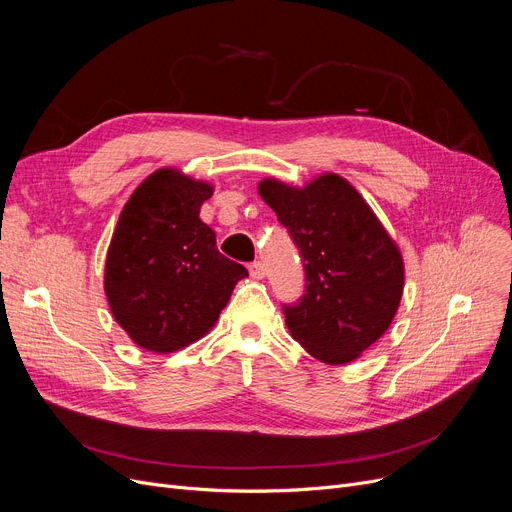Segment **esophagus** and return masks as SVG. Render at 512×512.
Instances as JSON below:
<instances>
[{"mask_svg":"<svg viewBox=\"0 0 512 512\" xmlns=\"http://www.w3.org/2000/svg\"><path fill=\"white\" fill-rule=\"evenodd\" d=\"M249 274H251V278L261 280V278L265 276V267H263V263H261V261H253V263L249 265Z\"/></svg>","mask_w":512,"mask_h":512,"instance_id":"1","label":"esophagus"}]
</instances>
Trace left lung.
Segmentation results:
<instances>
[{
    "label": "left lung",
    "mask_w": 512,
    "mask_h": 512,
    "mask_svg": "<svg viewBox=\"0 0 512 512\" xmlns=\"http://www.w3.org/2000/svg\"><path fill=\"white\" fill-rule=\"evenodd\" d=\"M305 263V294L284 307L290 336L326 365L361 357L390 328L405 288V261L357 188L326 172L305 186L257 184Z\"/></svg>",
    "instance_id": "left-lung-1"
}]
</instances>
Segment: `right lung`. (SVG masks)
<instances>
[{
	"instance_id": "obj_1",
	"label": "right lung",
	"mask_w": 512,
	"mask_h": 512,
	"mask_svg": "<svg viewBox=\"0 0 512 512\" xmlns=\"http://www.w3.org/2000/svg\"><path fill=\"white\" fill-rule=\"evenodd\" d=\"M211 195L209 182L159 168L120 213L103 290L118 326L145 351L168 355L203 338L249 276L218 251L215 232L199 218Z\"/></svg>"
}]
</instances>
